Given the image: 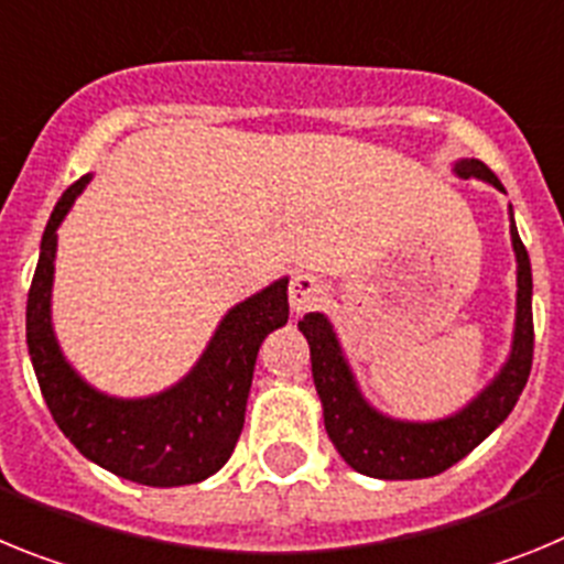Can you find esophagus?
<instances>
[{"instance_id": "34e87169", "label": "esophagus", "mask_w": 564, "mask_h": 564, "mask_svg": "<svg viewBox=\"0 0 564 564\" xmlns=\"http://www.w3.org/2000/svg\"><path fill=\"white\" fill-rule=\"evenodd\" d=\"M325 296H327L325 285H322L316 276H311V273H296L291 282V291H288L293 313L316 311V307L325 302Z\"/></svg>"}]
</instances>
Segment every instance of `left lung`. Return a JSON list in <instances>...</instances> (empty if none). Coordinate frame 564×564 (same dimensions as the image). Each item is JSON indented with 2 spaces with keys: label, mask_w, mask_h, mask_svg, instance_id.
Returning a JSON list of instances; mask_svg holds the SVG:
<instances>
[{
  "label": "left lung",
  "mask_w": 564,
  "mask_h": 564,
  "mask_svg": "<svg viewBox=\"0 0 564 564\" xmlns=\"http://www.w3.org/2000/svg\"><path fill=\"white\" fill-rule=\"evenodd\" d=\"M452 172L463 181L477 177L491 183L497 192H506L497 174L475 158L455 161ZM508 214H511V246L517 257V313L511 352L500 372L455 415L437 421H401L383 415L361 395V387L352 376L330 318L325 313H307L299 322V330L305 333L311 344L313 383L322 401L327 437L344 463L356 468L358 475L378 477V480H421V477L441 475L463 460L475 446H480L520 401L534 358V313H531L534 282H531V259L514 226V208L508 206Z\"/></svg>",
  "instance_id": "obj_1"
}]
</instances>
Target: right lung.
Wrapping results in <instances>:
<instances>
[{
  "label": "right lung",
  "instance_id": "right-lung-1",
  "mask_svg": "<svg viewBox=\"0 0 564 564\" xmlns=\"http://www.w3.org/2000/svg\"><path fill=\"white\" fill-rule=\"evenodd\" d=\"M89 181L93 174H84L62 194L39 248L28 293V350L39 387L58 430L87 460L141 486L200 482L220 471L237 446L259 347L288 325V276L234 305L177 383L147 398L107 395L78 376L53 330L56 231Z\"/></svg>",
  "mask_w": 564,
  "mask_h": 564
}]
</instances>
